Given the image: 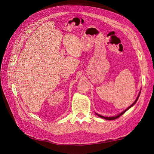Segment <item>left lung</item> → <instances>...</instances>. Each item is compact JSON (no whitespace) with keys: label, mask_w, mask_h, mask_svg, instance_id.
I'll list each match as a JSON object with an SVG mask.
<instances>
[{"label":"left lung","mask_w":154,"mask_h":154,"mask_svg":"<svg viewBox=\"0 0 154 154\" xmlns=\"http://www.w3.org/2000/svg\"><path fill=\"white\" fill-rule=\"evenodd\" d=\"M140 93H141V91H140V92H139V94H138V96L137 97V98H136V100H135V101L134 102V103L130 105L129 107H128V108L126 109V110H125L123 112H122V113H120V114H119L118 115H117V116H113V117H105V116H101V115H100V114H96L97 116H99V117H100V118H103V119H107V120H114V119H117V118H118L119 117H120L121 116H122L126 111H127L130 108H131V107L136 103L137 102V100H138V98H139V95H140Z\"/></svg>","instance_id":"left-lung-1"}]
</instances>
